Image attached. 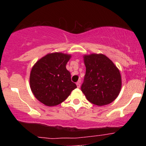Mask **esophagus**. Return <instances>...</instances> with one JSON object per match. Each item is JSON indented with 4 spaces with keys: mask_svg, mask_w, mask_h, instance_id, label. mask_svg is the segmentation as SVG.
I'll return each mask as SVG.
<instances>
[{
    "mask_svg": "<svg viewBox=\"0 0 146 146\" xmlns=\"http://www.w3.org/2000/svg\"><path fill=\"white\" fill-rule=\"evenodd\" d=\"M76 85H77V87H78V88H80V81H78V82L76 83Z\"/></svg>",
    "mask_w": 146,
    "mask_h": 146,
    "instance_id": "1",
    "label": "esophagus"
}]
</instances>
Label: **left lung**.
<instances>
[{"label":"left lung","instance_id":"1","mask_svg":"<svg viewBox=\"0 0 146 146\" xmlns=\"http://www.w3.org/2000/svg\"><path fill=\"white\" fill-rule=\"evenodd\" d=\"M86 74L81 90L88 101L97 106L107 105L118 96L121 87L119 71L103 54L84 56Z\"/></svg>","mask_w":146,"mask_h":146}]
</instances>
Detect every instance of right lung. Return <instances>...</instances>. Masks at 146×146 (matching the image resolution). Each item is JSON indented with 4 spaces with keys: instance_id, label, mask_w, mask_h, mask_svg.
I'll return each instance as SVG.
<instances>
[{
    "instance_id": "obj_1",
    "label": "right lung",
    "mask_w": 146,
    "mask_h": 146,
    "mask_svg": "<svg viewBox=\"0 0 146 146\" xmlns=\"http://www.w3.org/2000/svg\"><path fill=\"white\" fill-rule=\"evenodd\" d=\"M71 56L62 53L47 54L35 64L30 74V87L40 102L48 106L61 104L77 88L66 68Z\"/></svg>"
}]
</instances>
